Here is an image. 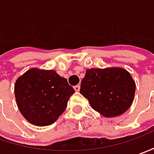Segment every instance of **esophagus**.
<instances>
[{"instance_id": "34e87169", "label": "esophagus", "mask_w": 154, "mask_h": 154, "mask_svg": "<svg viewBox=\"0 0 154 154\" xmlns=\"http://www.w3.org/2000/svg\"><path fill=\"white\" fill-rule=\"evenodd\" d=\"M74 90H76V91H79L80 90V85L78 84V85H76V86H74Z\"/></svg>"}]
</instances>
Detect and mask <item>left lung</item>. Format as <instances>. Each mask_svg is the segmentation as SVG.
I'll return each instance as SVG.
<instances>
[{"label": "left lung", "instance_id": "1", "mask_svg": "<svg viewBox=\"0 0 154 154\" xmlns=\"http://www.w3.org/2000/svg\"><path fill=\"white\" fill-rule=\"evenodd\" d=\"M80 93L103 116H118L133 103L135 83L124 69H90L82 80Z\"/></svg>", "mask_w": 154, "mask_h": 154}]
</instances>
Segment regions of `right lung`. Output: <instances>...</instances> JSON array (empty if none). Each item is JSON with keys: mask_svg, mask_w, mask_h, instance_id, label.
Wrapping results in <instances>:
<instances>
[{"mask_svg": "<svg viewBox=\"0 0 154 154\" xmlns=\"http://www.w3.org/2000/svg\"><path fill=\"white\" fill-rule=\"evenodd\" d=\"M75 93L66 78L54 70L31 69L17 79L14 94L20 113L30 123H54Z\"/></svg>", "mask_w": 154, "mask_h": 154, "instance_id": "1", "label": "right lung"}]
</instances>
